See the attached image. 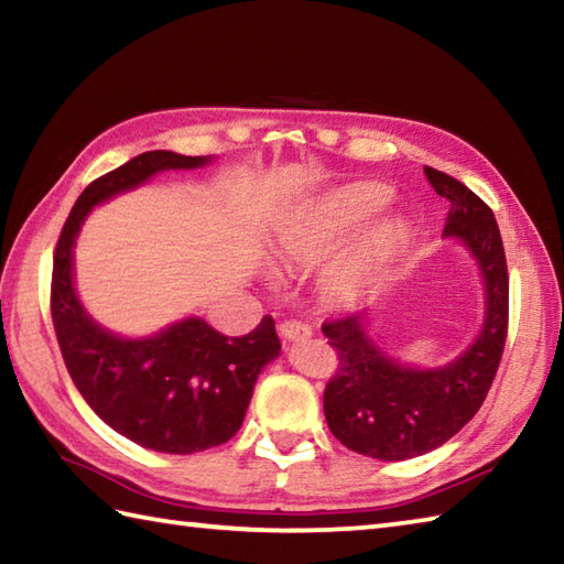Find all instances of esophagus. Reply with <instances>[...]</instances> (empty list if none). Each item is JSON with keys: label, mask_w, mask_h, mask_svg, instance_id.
<instances>
[{"label": "esophagus", "mask_w": 564, "mask_h": 564, "mask_svg": "<svg viewBox=\"0 0 564 564\" xmlns=\"http://www.w3.org/2000/svg\"><path fill=\"white\" fill-rule=\"evenodd\" d=\"M279 332H281V337L285 341H297V339H307L310 337V327H305L303 322H297V319L281 322Z\"/></svg>", "instance_id": "esophagus-1"}]
</instances>
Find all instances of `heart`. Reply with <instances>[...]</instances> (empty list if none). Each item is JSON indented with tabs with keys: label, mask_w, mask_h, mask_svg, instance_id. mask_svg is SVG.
<instances>
[{
	"label": "heart",
	"mask_w": 564,
	"mask_h": 564,
	"mask_svg": "<svg viewBox=\"0 0 564 564\" xmlns=\"http://www.w3.org/2000/svg\"><path fill=\"white\" fill-rule=\"evenodd\" d=\"M386 200L388 194L378 186H354L341 191V194H337L319 208L310 245L319 247L334 237L354 230L356 225H361L376 210L386 206ZM404 242L406 227L400 220H386L370 227L361 242L351 251V257L334 271L329 279V293L337 297V301H354V297L364 291L370 275L380 267H386V263L404 247ZM291 249L293 254H303V251H297L295 247Z\"/></svg>",
	"instance_id": "obj_1"
}]
</instances>
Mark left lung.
I'll list each match as a JSON object with an SVG mask.
<instances>
[{"label": "left lung", "instance_id": "8db88e82", "mask_svg": "<svg viewBox=\"0 0 564 564\" xmlns=\"http://www.w3.org/2000/svg\"><path fill=\"white\" fill-rule=\"evenodd\" d=\"M429 184L451 200L446 237H458L480 263L485 322L467 351L443 368H412L368 337L366 313L327 319L322 332L339 368L325 388L329 431L346 448L378 460H406L443 446L480 410L505 354L509 273L492 208L458 178L424 166Z\"/></svg>", "mask_w": 564, "mask_h": 564}]
</instances>
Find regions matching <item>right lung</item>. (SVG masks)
Listing matches in <instances>:
<instances>
[{"label": "right lung", "instance_id": "right-lung-1", "mask_svg": "<svg viewBox=\"0 0 564 564\" xmlns=\"http://www.w3.org/2000/svg\"><path fill=\"white\" fill-rule=\"evenodd\" d=\"M208 158L170 150L142 152L82 191L53 257L51 313L67 373L82 398L118 434L138 446L188 455L230 441L245 422L261 368L281 351L267 315L247 337H225L188 317L145 339L99 327L72 283V249L89 210L158 172L196 170Z\"/></svg>", "mask_w": 564, "mask_h": 564}]
</instances>
